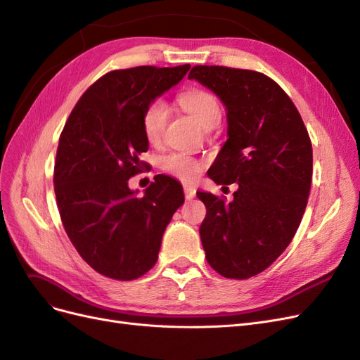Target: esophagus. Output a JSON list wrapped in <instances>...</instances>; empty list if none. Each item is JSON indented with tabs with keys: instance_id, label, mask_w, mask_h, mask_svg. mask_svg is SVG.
<instances>
[{
	"instance_id": "1",
	"label": "esophagus",
	"mask_w": 360,
	"mask_h": 360,
	"mask_svg": "<svg viewBox=\"0 0 360 360\" xmlns=\"http://www.w3.org/2000/svg\"><path fill=\"white\" fill-rule=\"evenodd\" d=\"M183 192L186 200H192L195 197V193H197V189H195L192 184H183Z\"/></svg>"
}]
</instances>
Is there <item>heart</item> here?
I'll use <instances>...</instances> for the list:
<instances>
[{
	"instance_id": "b5f03b06",
	"label": "heart",
	"mask_w": 360,
	"mask_h": 360,
	"mask_svg": "<svg viewBox=\"0 0 360 360\" xmlns=\"http://www.w3.org/2000/svg\"><path fill=\"white\" fill-rule=\"evenodd\" d=\"M180 103L193 118L204 127H214L222 117L219 102L216 97L200 89H192L184 91L180 96ZM168 122V105L165 101L155 99L151 101L143 112V130L144 136L150 144H159L163 130ZM163 168L172 176L181 180H192L198 176L201 169V162L184 153H172L163 159Z\"/></svg>"
}]
</instances>
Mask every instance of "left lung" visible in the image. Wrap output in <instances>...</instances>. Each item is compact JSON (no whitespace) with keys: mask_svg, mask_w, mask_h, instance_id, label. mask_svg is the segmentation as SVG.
I'll list each match as a JSON object with an SVG mask.
<instances>
[{"mask_svg":"<svg viewBox=\"0 0 360 360\" xmlns=\"http://www.w3.org/2000/svg\"><path fill=\"white\" fill-rule=\"evenodd\" d=\"M188 78L226 108L228 139L209 177L238 184L231 202L197 192L207 209L200 226L207 263L225 278L248 279L274 263L297 231L311 191V139L288 94L264 73L193 66Z\"/></svg>","mask_w":360,"mask_h":360,"instance_id":"left-lung-1","label":"left lung"}]
</instances>
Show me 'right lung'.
<instances>
[{"mask_svg":"<svg viewBox=\"0 0 360 360\" xmlns=\"http://www.w3.org/2000/svg\"><path fill=\"white\" fill-rule=\"evenodd\" d=\"M191 64L103 75L72 110L57 148L53 189L75 249L97 274L132 281L153 267L162 236L184 202L181 184L155 177L143 197L127 181L144 167L146 106L179 84Z\"/></svg>","mask_w":360,"mask_h":360,"instance_id":"1","label":"right lung"}]
</instances>
